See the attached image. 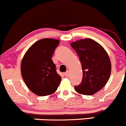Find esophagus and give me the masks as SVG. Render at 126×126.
Masks as SVG:
<instances>
[{
    "mask_svg": "<svg viewBox=\"0 0 126 126\" xmlns=\"http://www.w3.org/2000/svg\"><path fill=\"white\" fill-rule=\"evenodd\" d=\"M69 75H70V72L68 70L64 73V75H65L66 77H68V76H69Z\"/></svg>",
    "mask_w": 126,
    "mask_h": 126,
    "instance_id": "esophagus-1",
    "label": "esophagus"
}]
</instances>
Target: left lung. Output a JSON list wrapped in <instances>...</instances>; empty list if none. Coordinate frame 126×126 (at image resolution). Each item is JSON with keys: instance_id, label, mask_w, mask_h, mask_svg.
I'll use <instances>...</instances> for the list:
<instances>
[{"instance_id": "8db88e82", "label": "left lung", "mask_w": 126, "mask_h": 126, "mask_svg": "<svg viewBox=\"0 0 126 126\" xmlns=\"http://www.w3.org/2000/svg\"><path fill=\"white\" fill-rule=\"evenodd\" d=\"M70 45L79 57L83 72L81 84L74 88L80 94H94L105 86L110 78L111 66L109 54L91 39H80Z\"/></svg>"}]
</instances>
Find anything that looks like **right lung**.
Listing matches in <instances>:
<instances>
[{"label":"right lung","instance_id":"1","mask_svg":"<svg viewBox=\"0 0 126 126\" xmlns=\"http://www.w3.org/2000/svg\"><path fill=\"white\" fill-rule=\"evenodd\" d=\"M59 43L57 39H40L30 46L21 60L23 79L28 89L39 96L54 93L62 80L51 59Z\"/></svg>","mask_w":126,"mask_h":126}]
</instances>
